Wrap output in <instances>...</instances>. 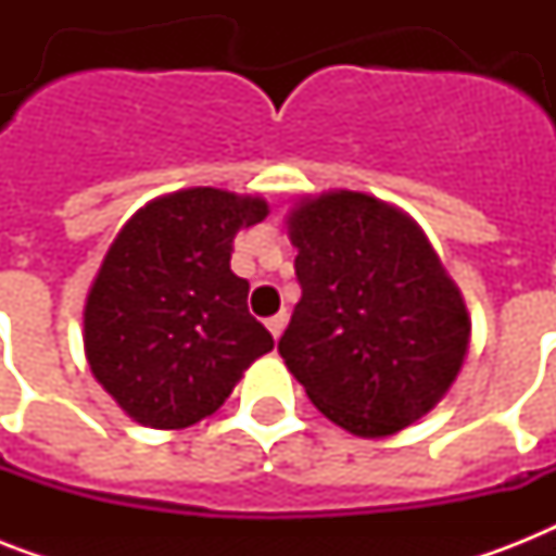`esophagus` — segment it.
<instances>
[{
  "instance_id": "obj_1",
  "label": "esophagus",
  "mask_w": 556,
  "mask_h": 556,
  "mask_svg": "<svg viewBox=\"0 0 556 556\" xmlns=\"http://www.w3.org/2000/svg\"><path fill=\"white\" fill-rule=\"evenodd\" d=\"M286 323H288V312H286V308H282V312L274 314V317H268L270 334H274V338H279V334L286 331Z\"/></svg>"
}]
</instances>
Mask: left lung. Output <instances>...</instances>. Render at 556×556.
<instances>
[{"label": "left lung", "instance_id": "8db88e82", "mask_svg": "<svg viewBox=\"0 0 556 556\" xmlns=\"http://www.w3.org/2000/svg\"><path fill=\"white\" fill-rule=\"evenodd\" d=\"M303 288L279 355L343 430L380 439L456 380L470 320L413 218L364 192L303 201L288 222Z\"/></svg>", "mask_w": 556, "mask_h": 556}]
</instances>
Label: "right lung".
<instances>
[{"mask_svg":"<svg viewBox=\"0 0 556 556\" xmlns=\"http://www.w3.org/2000/svg\"><path fill=\"white\" fill-rule=\"evenodd\" d=\"M268 216L251 195L195 187L141 207L109 248L86 300V357L135 421L181 430L225 404L274 349L230 270L239 227Z\"/></svg>","mask_w":556,"mask_h":556,"instance_id":"add662e5","label":"right lung"}]
</instances>
